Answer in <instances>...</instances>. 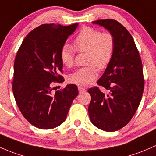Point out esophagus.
Returning <instances> with one entry per match:
<instances>
[{
    "mask_svg": "<svg viewBox=\"0 0 156 156\" xmlns=\"http://www.w3.org/2000/svg\"><path fill=\"white\" fill-rule=\"evenodd\" d=\"M78 90H79V92L80 93H83V92H84V91H86V89H85L84 88L80 87V86H79L78 87Z\"/></svg>",
    "mask_w": 156,
    "mask_h": 156,
    "instance_id": "obj_1",
    "label": "esophagus"
}]
</instances>
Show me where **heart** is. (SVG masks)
<instances>
[{"label": "heart", "instance_id": "heart-1", "mask_svg": "<svg viewBox=\"0 0 156 156\" xmlns=\"http://www.w3.org/2000/svg\"><path fill=\"white\" fill-rule=\"evenodd\" d=\"M115 38L110 32L91 27H86L79 32L73 40L77 52H87V67H81L69 76L70 83L80 86H88L98 76V70L106 68L111 62L115 50ZM75 51L71 46L65 44L60 50L62 63L70 67L74 63Z\"/></svg>", "mask_w": 156, "mask_h": 156}]
</instances>
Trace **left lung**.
I'll use <instances>...</instances> for the list:
<instances>
[{
	"mask_svg": "<svg viewBox=\"0 0 156 156\" xmlns=\"http://www.w3.org/2000/svg\"><path fill=\"white\" fill-rule=\"evenodd\" d=\"M92 23L109 30L115 45L111 62L97 82L109 93L89 89V114L94 126L112 132L126 126L139 107L144 89L142 62L132 36L119 22L100 19Z\"/></svg>",
	"mask_w": 156,
	"mask_h": 156,
	"instance_id": "8db88e82",
	"label": "left lung"
}]
</instances>
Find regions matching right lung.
<instances>
[{
  "label": "right lung",
  "mask_w": 156,
  "mask_h": 156,
  "mask_svg": "<svg viewBox=\"0 0 156 156\" xmlns=\"http://www.w3.org/2000/svg\"><path fill=\"white\" fill-rule=\"evenodd\" d=\"M78 24L62 26L43 24L27 35L14 62L12 91L23 116L34 126L51 129L66 119L77 86L67 85L52 93L53 83H62L60 50Z\"/></svg>",
  "instance_id": "right-lung-1"
}]
</instances>
